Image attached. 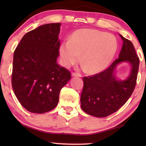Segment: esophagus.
Instances as JSON below:
<instances>
[{
  "label": "esophagus",
  "instance_id": "obj_1",
  "mask_svg": "<svg viewBox=\"0 0 146 146\" xmlns=\"http://www.w3.org/2000/svg\"><path fill=\"white\" fill-rule=\"evenodd\" d=\"M72 76H78V77L82 76L81 74H80L78 72H72Z\"/></svg>",
  "mask_w": 146,
  "mask_h": 146
}]
</instances>
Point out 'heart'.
<instances>
[{
  "mask_svg": "<svg viewBox=\"0 0 146 146\" xmlns=\"http://www.w3.org/2000/svg\"><path fill=\"white\" fill-rule=\"evenodd\" d=\"M118 44L114 36L94 29H80L69 42L60 48L61 58L66 66L75 64L80 55L86 70L96 73L110 64L116 53Z\"/></svg>",
  "mask_w": 146,
  "mask_h": 146,
  "instance_id": "heart-1",
  "label": "heart"
}]
</instances>
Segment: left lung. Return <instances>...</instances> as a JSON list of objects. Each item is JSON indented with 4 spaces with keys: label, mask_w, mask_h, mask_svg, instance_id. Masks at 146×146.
I'll list each match as a JSON object with an SVG mask.
<instances>
[{
    "label": "left lung",
    "mask_w": 146,
    "mask_h": 146,
    "mask_svg": "<svg viewBox=\"0 0 146 146\" xmlns=\"http://www.w3.org/2000/svg\"><path fill=\"white\" fill-rule=\"evenodd\" d=\"M119 36L123 45L118 58L102 72L83 78L81 108L93 116L104 117L118 110L132 94L136 84L139 59L131 42ZM123 61L131 64V72L124 81H118L114 71L117 66Z\"/></svg>",
    "instance_id": "obj_1"
}]
</instances>
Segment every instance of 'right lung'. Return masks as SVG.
<instances>
[{
	"label": "right lung",
	"instance_id": "1",
	"mask_svg": "<svg viewBox=\"0 0 146 146\" xmlns=\"http://www.w3.org/2000/svg\"><path fill=\"white\" fill-rule=\"evenodd\" d=\"M60 23L40 26L23 37L13 56L12 86L18 100L30 112L43 113L58 102L70 72L57 63Z\"/></svg>",
	"mask_w": 146,
	"mask_h": 146
}]
</instances>
